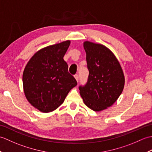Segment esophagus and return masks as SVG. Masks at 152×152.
Returning a JSON list of instances; mask_svg holds the SVG:
<instances>
[{"instance_id":"34e87169","label":"esophagus","mask_w":152,"mask_h":152,"mask_svg":"<svg viewBox=\"0 0 152 152\" xmlns=\"http://www.w3.org/2000/svg\"><path fill=\"white\" fill-rule=\"evenodd\" d=\"M74 78H75V79H76V81L78 82V80H79V76H78V74H76V75H74Z\"/></svg>"}]
</instances>
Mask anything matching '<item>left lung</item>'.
<instances>
[{
    "label": "left lung",
    "mask_w": 152,
    "mask_h": 152,
    "mask_svg": "<svg viewBox=\"0 0 152 152\" xmlns=\"http://www.w3.org/2000/svg\"><path fill=\"white\" fill-rule=\"evenodd\" d=\"M83 48L89 74L86 85L80 86V94L92 110H104L114 104L121 94L124 74L115 55L104 45L85 41Z\"/></svg>",
    "instance_id": "obj_1"
}]
</instances>
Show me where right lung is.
Wrapping results in <instances>:
<instances>
[{"label":"right lung","mask_w":152,"mask_h":152,"mask_svg":"<svg viewBox=\"0 0 152 152\" xmlns=\"http://www.w3.org/2000/svg\"><path fill=\"white\" fill-rule=\"evenodd\" d=\"M70 44V41L66 40L42 48L25 68V96L32 106L42 112H51L59 107L71 89L77 85L63 59Z\"/></svg>","instance_id":"add662e5"}]
</instances>
